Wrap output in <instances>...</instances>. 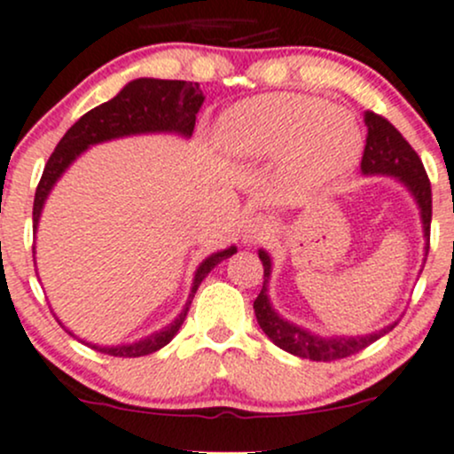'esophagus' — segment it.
<instances>
[{
	"label": "esophagus",
	"mask_w": 454,
	"mask_h": 454,
	"mask_svg": "<svg viewBox=\"0 0 454 454\" xmlns=\"http://www.w3.org/2000/svg\"><path fill=\"white\" fill-rule=\"evenodd\" d=\"M270 235H271V223L265 215H254V217L246 223V231H243V239L247 243L263 241Z\"/></svg>",
	"instance_id": "34e87169"
}]
</instances>
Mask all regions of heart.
<instances>
[{"mask_svg":"<svg viewBox=\"0 0 454 454\" xmlns=\"http://www.w3.org/2000/svg\"><path fill=\"white\" fill-rule=\"evenodd\" d=\"M217 139L243 160L285 154L289 178L315 187L346 174L361 154V132L350 113L309 95H263L223 114Z\"/></svg>","mask_w":454,"mask_h":454,"instance_id":"b5f03b06","label":"heart"}]
</instances>
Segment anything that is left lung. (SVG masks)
Returning a JSON list of instances; mask_svg holds the SVG:
<instances>
[{"instance_id":"left-lung-1","label":"left lung","mask_w":454,"mask_h":454,"mask_svg":"<svg viewBox=\"0 0 454 454\" xmlns=\"http://www.w3.org/2000/svg\"><path fill=\"white\" fill-rule=\"evenodd\" d=\"M365 150L364 159H361V169L364 174H387L404 183L413 198L418 200L419 211H422L424 223V237L431 239V215H433V195H431V180H428L427 169H424L422 160H419L418 152L409 145L407 139L395 130L394 126L374 111L365 113ZM259 259L263 263V289L254 300V313L256 322L263 328V333L270 337L283 350L291 352L295 356L311 361H337L346 359V356L356 355L364 348L374 343L376 340L389 333L395 324L383 328V331L374 333V335L365 337H317L311 333L302 331L295 324L285 322L278 317V313L271 309L270 300H267V278H270V256L267 252L261 250Z\"/></svg>"}]
</instances>
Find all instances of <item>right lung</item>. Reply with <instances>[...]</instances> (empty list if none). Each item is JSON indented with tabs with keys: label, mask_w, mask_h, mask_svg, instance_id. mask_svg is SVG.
I'll return each mask as SVG.
<instances>
[{
	"label": "right lung",
	"mask_w": 454,
	"mask_h": 454,
	"mask_svg": "<svg viewBox=\"0 0 454 454\" xmlns=\"http://www.w3.org/2000/svg\"><path fill=\"white\" fill-rule=\"evenodd\" d=\"M202 102L204 95L202 90H200L198 82L139 78L128 82L113 99H108V102L95 106L93 111L82 114V117L65 132L63 139L59 141L56 150L51 152L50 160L45 163L41 180H38V187L35 193V208H32L35 231L47 193H50L54 183L60 178V174H63L67 167L74 163L75 156L82 154L89 145L117 139V137L141 135V132H178V135L191 137V132H193L195 128V114H198ZM235 252L237 247H228V250L211 254L198 267L193 278V287H191V300H193L195 291H198L200 283L207 278L208 271H211L217 263H222L223 259L235 254ZM191 300L187 302V307H184V311L180 313L169 326L154 333V335L147 337V340L130 343V346L90 348L111 356L152 355V352L160 350V348L174 340V335L180 331L184 317H187Z\"/></svg>",
	"instance_id": "obj_1"
}]
</instances>
